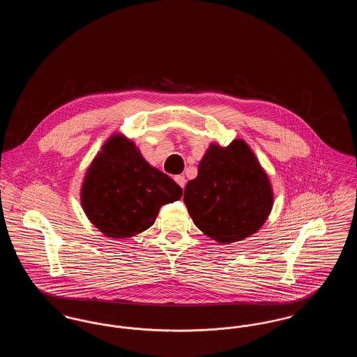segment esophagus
Returning a JSON list of instances; mask_svg holds the SVG:
<instances>
[{"mask_svg": "<svg viewBox=\"0 0 357 357\" xmlns=\"http://www.w3.org/2000/svg\"><path fill=\"white\" fill-rule=\"evenodd\" d=\"M174 179H175V182H176L179 186L182 187V188H185V185H186V178H185L183 175H176Z\"/></svg>", "mask_w": 357, "mask_h": 357, "instance_id": "esophagus-1", "label": "esophagus"}]
</instances>
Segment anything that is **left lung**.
<instances>
[{"instance_id":"obj_1","label":"left lung","mask_w":357,"mask_h":357,"mask_svg":"<svg viewBox=\"0 0 357 357\" xmlns=\"http://www.w3.org/2000/svg\"><path fill=\"white\" fill-rule=\"evenodd\" d=\"M183 201L198 229L230 243L255 234L266 221L272 187L255 153L237 139L227 147L210 146L198 176L187 183Z\"/></svg>"}]
</instances>
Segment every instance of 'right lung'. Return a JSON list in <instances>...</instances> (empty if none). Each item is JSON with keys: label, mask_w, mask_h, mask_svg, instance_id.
Listing matches in <instances>:
<instances>
[{"label": "right lung", "mask_w": 357, "mask_h": 357, "mask_svg": "<svg viewBox=\"0 0 357 357\" xmlns=\"http://www.w3.org/2000/svg\"><path fill=\"white\" fill-rule=\"evenodd\" d=\"M182 192L143 159L132 142L114 136L86 172L82 204L107 237L127 238L153 226L160 206L181 199Z\"/></svg>", "instance_id": "add662e5"}]
</instances>
